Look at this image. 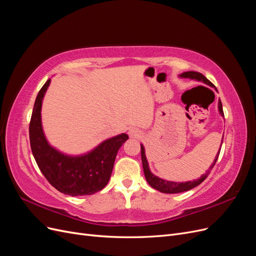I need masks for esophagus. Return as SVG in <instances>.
I'll list each match as a JSON object with an SVG mask.
<instances>
[{
    "label": "esophagus",
    "instance_id": "34e87169",
    "mask_svg": "<svg viewBox=\"0 0 256 256\" xmlns=\"http://www.w3.org/2000/svg\"><path fill=\"white\" fill-rule=\"evenodd\" d=\"M128 134H129V136L131 138H138V136H141V131L138 130V129H136V128H130Z\"/></svg>",
    "mask_w": 256,
    "mask_h": 256
}]
</instances>
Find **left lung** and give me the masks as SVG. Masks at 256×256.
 <instances>
[{"label": "left lung", "instance_id": "1", "mask_svg": "<svg viewBox=\"0 0 256 256\" xmlns=\"http://www.w3.org/2000/svg\"><path fill=\"white\" fill-rule=\"evenodd\" d=\"M180 76H182V78H190V79H196L198 81H203L204 83L210 85V86H214V84L210 81H209L205 76H203L202 74H200L198 72H182L180 74ZM219 111H220V114L222 116H224L221 100H219ZM222 140H223V138H222ZM219 154H220V152H218V154H216L214 164H212L210 168H209L207 173H205L202 177L200 178V180H193V182H166V180H161V178H158L157 176H154L150 173V168H148V164H147V160H146V157H145L144 147L141 145L142 164H143V171H144V175H145L146 180H147V182L150 184V187H152L154 189H156V190H159L160 192H164V193H180V192H184V191H188L190 189H193L194 187H196V186H198L200 182H203L206 180V177L209 175V173H210L212 168L216 164V160H218Z\"/></svg>", "mask_w": 256, "mask_h": 256}]
</instances>
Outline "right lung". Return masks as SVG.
I'll return each mask as SVG.
<instances>
[{
    "label": "right lung",
    "mask_w": 256,
    "mask_h": 256,
    "mask_svg": "<svg viewBox=\"0 0 256 256\" xmlns=\"http://www.w3.org/2000/svg\"><path fill=\"white\" fill-rule=\"evenodd\" d=\"M49 84L50 79L38 92L30 122V150L36 164L46 180L64 194H94L109 182L116 154L129 136L122 134L111 138L81 157H69L58 152L48 144L42 128V102Z\"/></svg>",
    "instance_id": "1"
}]
</instances>
